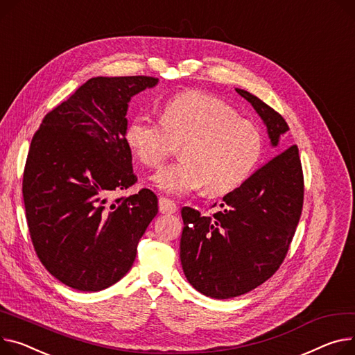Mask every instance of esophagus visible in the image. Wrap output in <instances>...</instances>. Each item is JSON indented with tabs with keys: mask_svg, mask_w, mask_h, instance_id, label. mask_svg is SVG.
<instances>
[{
	"mask_svg": "<svg viewBox=\"0 0 355 355\" xmlns=\"http://www.w3.org/2000/svg\"><path fill=\"white\" fill-rule=\"evenodd\" d=\"M158 207H159V212H162V214H174V212L178 209L177 204L173 200L165 198V197H161L158 200Z\"/></svg>",
	"mask_w": 355,
	"mask_h": 355,
	"instance_id": "obj_1",
	"label": "esophagus"
}]
</instances>
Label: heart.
<instances>
[{
	"mask_svg": "<svg viewBox=\"0 0 355 355\" xmlns=\"http://www.w3.org/2000/svg\"><path fill=\"white\" fill-rule=\"evenodd\" d=\"M124 138L132 155L148 168L170 157L174 146H182L181 161L151 178L158 190L170 196H185L202 187L209 196L237 190L254 173L264 151L261 128L201 91L180 92L165 101L159 121L148 114H137Z\"/></svg>",
	"mask_w": 355,
	"mask_h": 355,
	"instance_id": "b5f03b06",
	"label": "heart"
}]
</instances>
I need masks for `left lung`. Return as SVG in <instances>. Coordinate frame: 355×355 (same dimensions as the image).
I'll return each instance as SVG.
<instances>
[{
    "instance_id": "left-lung-1",
    "label": "left lung",
    "mask_w": 355,
    "mask_h": 355,
    "mask_svg": "<svg viewBox=\"0 0 355 355\" xmlns=\"http://www.w3.org/2000/svg\"><path fill=\"white\" fill-rule=\"evenodd\" d=\"M237 92L263 118L277 146L279 135L290 130L284 118L248 91ZM223 201L212 216L191 207L181 209L184 274L197 291L217 300L257 288L284 261L304 204L298 147L277 154Z\"/></svg>"
}]
</instances>
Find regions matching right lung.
<instances>
[{
    "mask_svg": "<svg viewBox=\"0 0 355 355\" xmlns=\"http://www.w3.org/2000/svg\"><path fill=\"white\" fill-rule=\"evenodd\" d=\"M155 77H96L42 118L28 150L22 197L41 264L62 284L101 291L120 281L139 239L158 212L141 190L111 198L137 182L125 144L128 101Z\"/></svg>",
    "mask_w": 355,
    "mask_h": 355,
    "instance_id": "add662e5",
    "label": "right lung"
}]
</instances>
